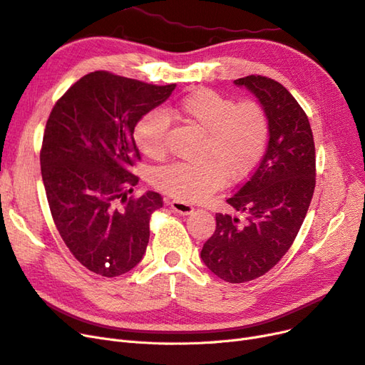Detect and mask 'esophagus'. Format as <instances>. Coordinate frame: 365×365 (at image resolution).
<instances>
[{
	"label": "esophagus",
	"mask_w": 365,
	"mask_h": 365,
	"mask_svg": "<svg viewBox=\"0 0 365 365\" xmlns=\"http://www.w3.org/2000/svg\"><path fill=\"white\" fill-rule=\"evenodd\" d=\"M168 205H169L175 212H180V215H182V216L190 215V212H193V210H195L192 205H188V204H185V202H180V200H169Z\"/></svg>",
	"instance_id": "obj_1"
}]
</instances>
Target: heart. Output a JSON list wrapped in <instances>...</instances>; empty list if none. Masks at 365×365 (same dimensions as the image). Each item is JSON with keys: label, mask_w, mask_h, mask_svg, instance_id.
Wrapping results in <instances>:
<instances>
[{"label": "heart", "mask_w": 365, "mask_h": 365, "mask_svg": "<svg viewBox=\"0 0 365 365\" xmlns=\"http://www.w3.org/2000/svg\"><path fill=\"white\" fill-rule=\"evenodd\" d=\"M175 111L207 133L202 163H173L154 175V182L181 202H199L222 188L228 178L243 181L258 168L266 153L270 125L257 101L237 103L211 89H197L182 98ZM170 119L166 111L150 110L137 120L134 142L149 158L166 154Z\"/></svg>", "instance_id": "heart-1"}]
</instances>
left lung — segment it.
Masks as SVG:
<instances>
[{
    "label": "left lung",
    "instance_id": "left-lung-1",
    "mask_svg": "<svg viewBox=\"0 0 365 365\" xmlns=\"http://www.w3.org/2000/svg\"><path fill=\"white\" fill-rule=\"evenodd\" d=\"M234 83L266 110L269 145L250 178L226 199L245 220L217 212L200 258L220 279L240 284L267 273L293 245L316 187V148L307 113L281 83L261 75Z\"/></svg>",
    "mask_w": 365,
    "mask_h": 365
}]
</instances>
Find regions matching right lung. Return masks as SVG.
Here are the masks:
<instances>
[{
    "label": "right lung",
    "mask_w": 365,
    "mask_h": 365,
    "mask_svg": "<svg viewBox=\"0 0 365 365\" xmlns=\"http://www.w3.org/2000/svg\"><path fill=\"white\" fill-rule=\"evenodd\" d=\"M175 87L95 71L69 87L46 120L41 170L48 205L71 254L96 274L115 278L145 255L149 219L163 197H128L139 182L133 133Z\"/></svg>",
    "instance_id": "1"
}]
</instances>
